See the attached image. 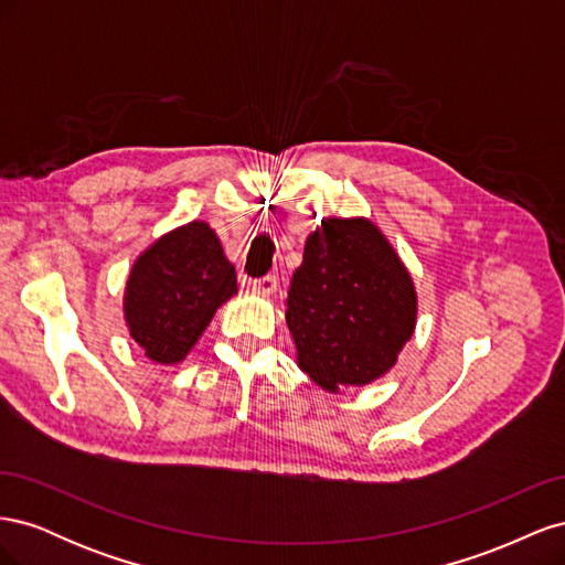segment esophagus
Segmentation results:
<instances>
[{"instance_id":"34e87169","label":"esophagus","mask_w":565,"mask_h":565,"mask_svg":"<svg viewBox=\"0 0 565 565\" xmlns=\"http://www.w3.org/2000/svg\"><path fill=\"white\" fill-rule=\"evenodd\" d=\"M249 287L254 289V292H259V295H264V297H270V295H276V289H278V278H276V276L256 278V280H252V282H249Z\"/></svg>"}]
</instances>
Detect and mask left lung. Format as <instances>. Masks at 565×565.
<instances>
[{
  "mask_svg": "<svg viewBox=\"0 0 565 565\" xmlns=\"http://www.w3.org/2000/svg\"><path fill=\"white\" fill-rule=\"evenodd\" d=\"M285 320L297 365L318 386H365L396 365L415 334V282L370 218L328 216L306 237Z\"/></svg>",
  "mask_w": 565,
  "mask_h": 565,
  "instance_id": "left-lung-1",
  "label": "left lung"
}]
</instances>
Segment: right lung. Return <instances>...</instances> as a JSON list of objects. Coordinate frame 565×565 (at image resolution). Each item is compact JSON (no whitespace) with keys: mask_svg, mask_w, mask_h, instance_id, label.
<instances>
[{"mask_svg":"<svg viewBox=\"0 0 565 565\" xmlns=\"http://www.w3.org/2000/svg\"><path fill=\"white\" fill-rule=\"evenodd\" d=\"M237 292L235 266L207 221L160 235L129 270L125 322L148 361L179 365Z\"/></svg>","mask_w":565,"mask_h":565,"instance_id":"obj_1","label":"right lung"}]
</instances>
